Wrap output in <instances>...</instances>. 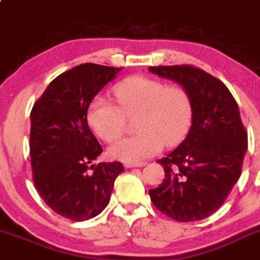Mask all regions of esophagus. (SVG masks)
Returning a JSON list of instances; mask_svg holds the SVG:
<instances>
[{
    "instance_id": "1",
    "label": "esophagus",
    "mask_w": 260,
    "mask_h": 260,
    "mask_svg": "<svg viewBox=\"0 0 260 260\" xmlns=\"http://www.w3.org/2000/svg\"><path fill=\"white\" fill-rule=\"evenodd\" d=\"M146 162L140 161V162H125V168H140L144 167Z\"/></svg>"
}]
</instances>
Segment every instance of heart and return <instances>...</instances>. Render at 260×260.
Listing matches in <instances>:
<instances>
[{
	"label": "heart",
	"mask_w": 260,
	"mask_h": 260,
	"mask_svg": "<svg viewBox=\"0 0 260 260\" xmlns=\"http://www.w3.org/2000/svg\"><path fill=\"white\" fill-rule=\"evenodd\" d=\"M117 105L108 99L91 101L87 121L96 135L106 143L121 138L126 117L138 114L136 135L111 146L114 157L140 162L157 154L164 144L174 146L184 140L192 120V104L188 90L180 85H165L161 80L135 75L114 87Z\"/></svg>",
	"instance_id": "heart-1"
}]
</instances>
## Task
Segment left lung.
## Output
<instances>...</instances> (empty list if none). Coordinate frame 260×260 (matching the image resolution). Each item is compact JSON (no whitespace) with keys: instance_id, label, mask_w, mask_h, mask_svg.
Instances as JSON below:
<instances>
[{"instance_id":"left-lung-1","label":"left lung","mask_w":260,"mask_h":260,"mask_svg":"<svg viewBox=\"0 0 260 260\" xmlns=\"http://www.w3.org/2000/svg\"><path fill=\"white\" fill-rule=\"evenodd\" d=\"M188 90L192 124L188 136L167 157L157 160L165 179L150 189L152 204L176 221L208 218L223 205L242 174L248 135L228 87L191 65L150 66Z\"/></svg>"}]
</instances>
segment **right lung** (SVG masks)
Wrapping results in <instances>:
<instances>
[{"label":"right lung","instance_id":"obj_1","mask_svg":"<svg viewBox=\"0 0 260 260\" xmlns=\"http://www.w3.org/2000/svg\"><path fill=\"white\" fill-rule=\"evenodd\" d=\"M122 68L82 63L50 82L31 110L30 156L40 197L58 215L84 221L109 204L120 161L93 160L103 152L87 124L92 99Z\"/></svg>","mask_w":260,"mask_h":260}]
</instances>
